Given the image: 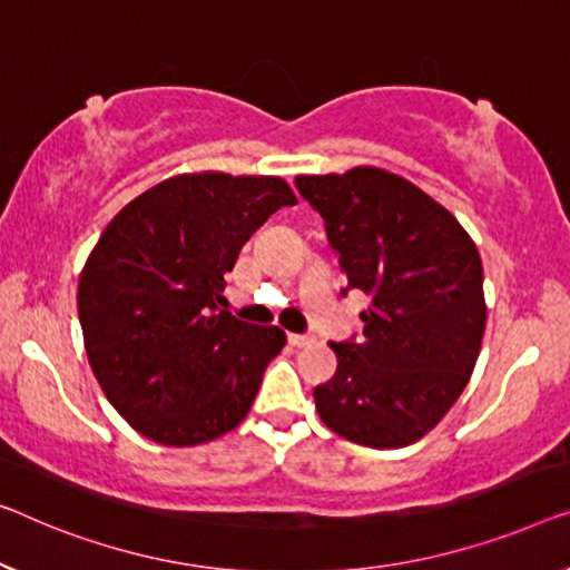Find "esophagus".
Returning a JSON list of instances; mask_svg holds the SVG:
<instances>
[{"instance_id":"34e87169","label":"esophagus","mask_w":570,"mask_h":570,"mask_svg":"<svg viewBox=\"0 0 570 570\" xmlns=\"http://www.w3.org/2000/svg\"><path fill=\"white\" fill-rule=\"evenodd\" d=\"M312 343H314L312 335H296V333L288 335V345H292V347H307Z\"/></svg>"}]
</instances>
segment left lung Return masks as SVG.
I'll return each mask as SVG.
<instances>
[{
  "label": "left lung",
  "mask_w": 570,
  "mask_h": 570,
  "mask_svg": "<svg viewBox=\"0 0 570 570\" xmlns=\"http://www.w3.org/2000/svg\"><path fill=\"white\" fill-rule=\"evenodd\" d=\"M294 186L325 223L343 294L371 296L363 337L330 343L340 366L314 389L320 417L351 443L410 445L445 417L479 358V250L445 207L381 168L296 176Z\"/></svg>",
  "instance_id": "left-lung-1"
}]
</instances>
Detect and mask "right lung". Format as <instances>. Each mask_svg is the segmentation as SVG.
<instances>
[{"instance_id": "1", "label": "right lung", "mask_w": 570, "mask_h": 570, "mask_svg": "<svg viewBox=\"0 0 570 570\" xmlns=\"http://www.w3.org/2000/svg\"><path fill=\"white\" fill-rule=\"evenodd\" d=\"M296 197L276 176H174L132 199L91 250L79 320L109 404L160 445L240 424L286 333L223 309L245 240Z\"/></svg>"}]
</instances>
